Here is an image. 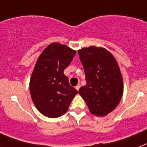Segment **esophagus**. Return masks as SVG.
Instances as JSON below:
<instances>
[{"mask_svg":"<svg viewBox=\"0 0 147 147\" xmlns=\"http://www.w3.org/2000/svg\"><path fill=\"white\" fill-rule=\"evenodd\" d=\"M80 86H81V85H80V84H79V85H77L76 86V89L77 90H79V89H80Z\"/></svg>","mask_w":147,"mask_h":147,"instance_id":"1","label":"esophagus"}]
</instances>
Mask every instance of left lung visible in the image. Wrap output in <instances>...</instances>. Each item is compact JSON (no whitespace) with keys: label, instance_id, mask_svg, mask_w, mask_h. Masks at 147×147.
Listing matches in <instances>:
<instances>
[{"label":"left lung","instance_id":"obj_1","mask_svg":"<svg viewBox=\"0 0 147 147\" xmlns=\"http://www.w3.org/2000/svg\"><path fill=\"white\" fill-rule=\"evenodd\" d=\"M85 69L86 85L79 90L89 111L105 116L117 107L124 91V83L118 62L105 48L91 45L78 50Z\"/></svg>","mask_w":147,"mask_h":147}]
</instances>
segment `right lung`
Instances as JSON below:
<instances>
[{
  "instance_id": "obj_1",
  "label": "right lung",
  "mask_w": 147,
  "mask_h": 147,
  "mask_svg": "<svg viewBox=\"0 0 147 147\" xmlns=\"http://www.w3.org/2000/svg\"><path fill=\"white\" fill-rule=\"evenodd\" d=\"M76 52L67 45L53 42L37 59L30 79V94L36 108L46 117L64 115L78 93L63 74Z\"/></svg>"
}]
</instances>
